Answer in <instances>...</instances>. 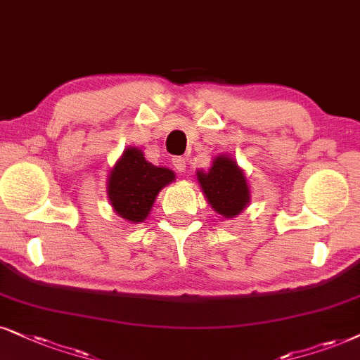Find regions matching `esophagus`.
I'll return each instance as SVG.
<instances>
[{
  "mask_svg": "<svg viewBox=\"0 0 360 360\" xmlns=\"http://www.w3.org/2000/svg\"><path fill=\"white\" fill-rule=\"evenodd\" d=\"M172 166L176 167V171L186 172V159L184 158H172Z\"/></svg>",
  "mask_w": 360,
  "mask_h": 360,
  "instance_id": "34e87169",
  "label": "esophagus"
}]
</instances>
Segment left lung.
<instances>
[{"label":"left lung","mask_w":360,"mask_h":360,"mask_svg":"<svg viewBox=\"0 0 360 360\" xmlns=\"http://www.w3.org/2000/svg\"><path fill=\"white\" fill-rule=\"evenodd\" d=\"M195 176L207 202L226 219L239 216L251 202V191L244 171L231 156H216L209 171L201 169Z\"/></svg>","instance_id":"left-lung-1"}]
</instances>
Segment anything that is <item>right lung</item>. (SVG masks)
<instances>
[{
    "mask_svg": "<svg viewBox=\"0 0 360 360\" xmlns=\"http://www.w3.org/2000/svg\"><path fill=\"white\" fill-rule=\"evenodd\" d=\"M174 172L146 161L138 148H126L108 177V198L122 219L139 224L148 217L156 195L174 181Z\"/></svg>",
    "mask_w": 360,
    "mask_h": 360,
    "instance_id": "right-lung-1",
    "label": "right lung"
}]
</instances>
